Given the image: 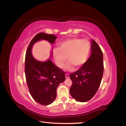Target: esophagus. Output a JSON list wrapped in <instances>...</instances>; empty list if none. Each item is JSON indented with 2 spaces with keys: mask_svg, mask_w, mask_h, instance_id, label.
<instances>
[{
  "mask_svg": "<svg viewBox=\"0 0 126 126\" xmlns=\"http://www.w3.org/2000/svg\"><path fill=\"white\" fill-rule=\"evenodd\" d=\"M65 77H66V79L69 78V75L68 73H66V75H65Z\"/></svg>",
  "mask_w": 126,
  "mask_h": 126,
  "instance_id": "obj_1",
  "label": "esophagus"
}]
</instances>
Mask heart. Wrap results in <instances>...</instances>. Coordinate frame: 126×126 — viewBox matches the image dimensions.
<instances>
[{
    "label": "heart",
    "instance_id": "heart-1",
    "mask_svg": "<svg viewBox=\"0 0 126 126\" xmlns=\"http://www.w3.org/2000/svg\"><path fill=\"white\" fill-rule=\"evenodd\" d=\"M91 49V42L87 39L79 38L67 39L54 50L57 64L60 68H63L68 57L69 61L65 66V69L72 70L75 66L81 67L87 61Z\"/></svg>",
    "mask_w": 126,
    "mask_h": 126
}]
</instances>
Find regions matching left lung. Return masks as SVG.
I'll use <instances>...</instances> for the list:
<instances>
[{
    "label": "left lung",
    "instance_id": "obj_1",
    "mask_svg": "<svg viewBox=\"0 0 126 126\" xmlns=\"http://www.w3.org/2000/svg\"><path fill=\"white\" fill-rule=\"evenodd\" d=\"M103 71V52L99 45L92 39L89 59L81 68L70 75L72 84L69 92L72 97L80 102L92 99L100 85Z\"/></svg>",
    "mask_w": 126,
    "mask_h": 126
}]
</instances>
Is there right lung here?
I'll list each match as a JSON object with an SVG mask.
<instances>
[{"label": "right lung", "mask_w": 126, "mask_h": 126, "mask_svg": "<svg viewBox=\"0 0 126 126\" xmlns=\"http://www.w3.org/2000/svg\"><path fill=\"white\" fill-rule=\"evenodd\" d=\"M56 38L53 34H37L31 41L26 53L25 72L29 92L34 100L43 106L54 101L57 88L65 80V72L50 60L46 62L35 60L32 54V48L37 41L45 39L54 44Z\"/></svg>", "instance_id": "add662e5"}]
</instances>
